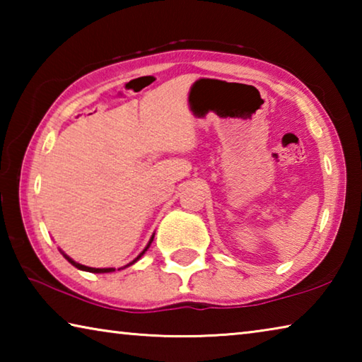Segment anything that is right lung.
<instances>
[{"instance_id":"obj_1","label":"right lung","mask_w":362,"mask_h":362,"mask_svg":"<svg viewBox=\"0 0 362 362\" xmlns=\"http://www.w3.org/2000/svg\"><path fill=\"white\" fill-rule=\"evenodd\" d=\"M153 236H155V235H153ZM153 236H151V240H150V243H148V246H146V247H145V249L142 250V254H140V255L137 257V259H136V260H132V262L129 263V265H132V263H136V262H137V260L140 259V257H142V255L145 254V250L150 247V244H151V241H153ZM64 257H65V259H66V260H69V262L71 263V265H73V267H76L78 269H83V272H89V273H110V272H115V268H90V267H86V265H81V263H76L75 260H71L69 255H65V254H64ZM129 265H126V267H129Z\"/></svg>"}]
</instances>
